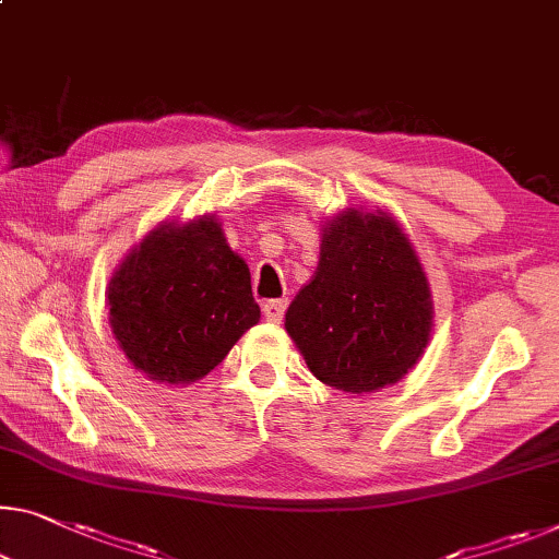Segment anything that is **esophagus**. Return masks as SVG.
I'll return each instance as SVG.
<instances>
[{
    "instance_id": "1",
    "label": "esophagus",
    "mask_w": 559,
    "mask_h": 559,
    "mask_svg": "<svg viewBox=\"0 0 559 559\" xmlns=\"http://www.w3.org/2000/svg\"><path fill=\"white\" fill-rule=\"evenodd\" d=\"M287 309V299H264L262 302V314L267 317L270 322H280L285 317Z\"/></svg>"
}]
</instances>
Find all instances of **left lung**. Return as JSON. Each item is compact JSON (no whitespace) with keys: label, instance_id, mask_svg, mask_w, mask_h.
Returning <instances> with one entry per match:
<instances>
[{"label":"left lung","instance_id":"1","mask_svg":"<svg viewBox=\"0 0 559 559\" xmlns=\"http://www.w3.org/2000/svg\"><path fill=\"white\" fill-rule=\"evenodd\" d=\"M317 380L362 394L417 365L432 330V299L409 239L388 214H340L322 235L320 264L285 314Z\"/></svg>","mask_w":559,"mask_h":559}]
</instances>
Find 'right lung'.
<instances>
[{
  "label": "right lung",
  "mask_w": 559,
  "mask_h": 559,
  "mask_svg": "<svg viewBox=\"0 0 559 559\" xmlns=\"http://www.w3.org/2000/svg\"><path fill=\"white\" fill-rule=\"evenodd\" d=\"M107 299L124 355L169 384L212 372L260 322L250 270L214 217L154 229L117 270Z\"/></svg>",
  "instance_id": "obj_1"
}]
</instances>
